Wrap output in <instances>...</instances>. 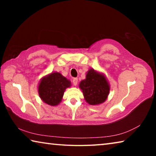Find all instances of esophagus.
<instances>
[{"instance_id":"34e87169","label":"esophagus","mask_w":156,"mask_h":156,"mask_svg":"<svg viewBox=\"0 0 156 156\" xmlns=\"http://www.w3.org/2000/svg\"><path fill=\"white\" fill-rule=\"evenodd\" d=\"M72 83H73V85H74V86L77 85V83H78V78H73Z\"/></svg>"}]
</instances>
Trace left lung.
Returning a JSON list of instances; mask_svg holds the SVG:
<instances>
[{
  "mask_svg": "<svg viewBox=\"0 0 156 156\" xmlns=\"http://www.w3.org/2000/svg\"><path fill=\"white\" fill-rule=\"evenodd\" d=\"M79 87L83 90L86 102L91 105L104 102L109 92V85L106 78L94 69L89 70L86 79L80 82Z\"/></svg>",
  "mask_w": 156,
  "mask_h": 156,
  "instance_id": "left-lung-1",
  "label": "left lung"
}]
</instances>
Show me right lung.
<instances>
[{
  "label": "right lung",
  "mask_w": 156,
  "mask_h": 156,
  "mask_svg": "<svg viewBox=\"0 0 156 156\" xmlns=\"http://www.w3.org/2000/svg\"><path fill=\"white\" fill-rule=\"evenodd\" d=\"M71 83L60 73L54 72L42 79L38 86V93L44 102L56 106L61 102L65 89Z\"/></svg>",
  "instance_id": "obj_1"
}]
</instances>
